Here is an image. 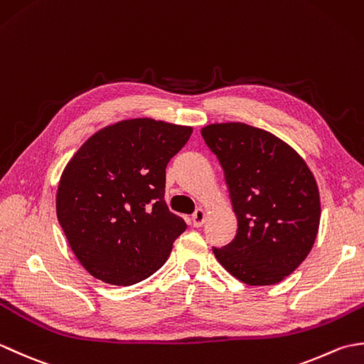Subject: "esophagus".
I'll use <instances>...</instances> for the list:
<instances>
[{
	"instance_id": "esophagus-1",
	"label": "esophagus",
	"mask_w": 364,
	"mask_h": 364,
	"mask_svg": "<svg viewBox=\"0 0 364 364\" xmlns=\"http://www.w3.org/2000/svg\"><path fill=\"white\" fill-rule=\"evenodd\" d=\"M206 220V211L203 208H198L196 210V213L192 214V223H194V227H202Z\"/></svg>"
}]
</instances>
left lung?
I'll return each instance as SVG.
<instances>
[{"label": "left lung", "instance_id": "left-lung-1", "mask_svg": "<svg viewBox=\"0 0 364 364\" xmlns=\"http://www.w3.org/2000/svg\"><path fill=\"white\" fill-rule=\"evenodd\" d=\"M202 136L225 172L237 219L236 237L214 247L215 258L245 284L280 283L318 236L321 198L313 172L291 145L247 123H211Z\"/></svg>", "mask_w": 364, "mask_h": 364}]
</instances>
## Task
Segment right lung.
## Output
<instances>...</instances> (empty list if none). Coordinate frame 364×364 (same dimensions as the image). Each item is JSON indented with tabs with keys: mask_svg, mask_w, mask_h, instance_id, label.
Wrapping results in <instances>:
<instances>
[{
	"mask_svg": "<svg viewBox=\"0 0 364 364\" xmlns=\"http://www.w3.org/2000/svg\"><path fill=\"white\" fill-rule=\"evenodd\" d=\"M191 127L149 117L120 120L92 134L67 162L56 214L87 272L129 286L156 272L188 228L164 202L166 167Z\"/></svg>",
	"mask_w": 364,
	"mask_h": 364,
	"instance_id": "right-lung-1",
	"label": "right lung"
}]
</instances>
